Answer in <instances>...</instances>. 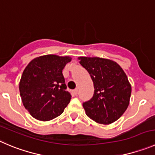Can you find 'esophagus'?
Here are the masks:
<instances>
[{
  "label": "esophagus",
  "mask_w": 155,
  "mask_h": 155,
  "mask_svg": "<svg viewBox=\"0 0 155 155\" xmlns=\"http://www.w3.org/2000/svg\"><path fill=\"white\" fill-rule=\"evenodd\" d=\"M73 95H77V93H78V89H74V90L73 91Z\"/></svg>",
  "instance_id": "esophagus-1"
}]
</instances>
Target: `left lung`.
Returning <instances> with one entry per match:
<instances>
[{
  "label": "left lung",
  "mask_w": 155,
  "mask_h": 155,
  "mask_svg": "<svg viewBox=\"0 0 155 155\" xmlns=\"http://www.w3.org/2000/svg\"><path fill=\"white\" fill-rule=\"evenodd\" d=\"M78 60L90 74L95 88L93 97L83 103L86 115L102 125L113 123L129 105L131 86L126 74L109 59L79 56Z\"/></svg>",
  "instance_id": "1"
}]
</instances>
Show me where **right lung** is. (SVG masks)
Segmentation results:
<instances>
[{
	"label": "right lung",
	"instance_id": "1",
	"mask_svg": "<svg viewBox=\"0 0 155 155\" xmlns=\"http://www.w3.org/2000/svg\"><path fill=\"white\" fill-rule=\"evenodd\" d=\"M70 56L48 54L34 58L27 64L19 82L24 108L32 117L47 121L61 115L69 103L63 69Z\"/></svg>",
	"mask_w": 155,
	"mask_h": 155
}]
</instances>
